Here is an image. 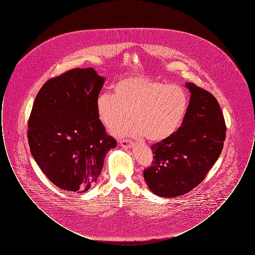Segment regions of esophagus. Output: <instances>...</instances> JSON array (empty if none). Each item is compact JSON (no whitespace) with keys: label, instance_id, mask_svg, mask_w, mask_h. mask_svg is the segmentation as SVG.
I'll use <instances>...</instances> for the list:
<instances>
[{"label":"esophagus","instance_id":"esophagus-1","mask_svg":"<svg viewBox=\"0 0 255 255\" xmlns=\"http://www.w3.org/2000/svg\"><path fill=\"white\" fill-rule=\"evenodd\" d=\"M120 144L122 146L123 148H126V149H131L133 147V142L130 141V140H127V139H123L120 141Z\"/></svg>","mask_w":255,"mask_h":255}]
</instances>
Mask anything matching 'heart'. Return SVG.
Listing matches in <instances>:
<instances>
[{
	"label": "heart",
	"mask_w": 255,
	"mask_h": 255,
	"mask_svg": "<svg viewBox=\"0 0 255 255\" xmlns=\"http://www.w3.org/2000/svg\"><path fill=\"white\" fill-rule=\"evenodd\" d=\"M188 98L178 85H166L157 79L138 75L123 78L114 86V95L102 93L97 97V117L118 136H142L161 141L181 127ZM131 121L120 127L128 117Z\"/></svg>",
	"instance_id": "obj_1"
}]
</instances>
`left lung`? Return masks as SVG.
<instances>
[{
    "instance_id": "obj_1",
    "label": "left lung",
    "mask_w": 255,
    "mask_h": 255,
    "mask_svg": "<svg viewBox=\"0 0 255 255\" xmlns=\"http://www.w3.org/2000/svg\"><path fill=\"white\" fill-rule=\"evenodd\" d=\"M189 105L182 126L170 137L151 146L153 164L143 171L149 189L163 198L192 190L205 179L223 150L226 123L218 101L187 82Z\"/></svg>"
}]
</instances>
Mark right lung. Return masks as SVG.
<instances>
[{"mask_svg":"<svg viewBox=\"0 0 255 255\" xmlns=\"http://www.w3.org/2000/svg\"><path fill=\"white\" fill-rule=\"evenodd\" d=\"M104 81L93 68H77L49 79L37 94L28 144L42 172L61 189L89 190L117 146L97 117L96 100Z\"/></svg>","mask_w":255,"mask_h":255,"instance_id":"right-lung-1","label":"right lung"}]
</instances>
